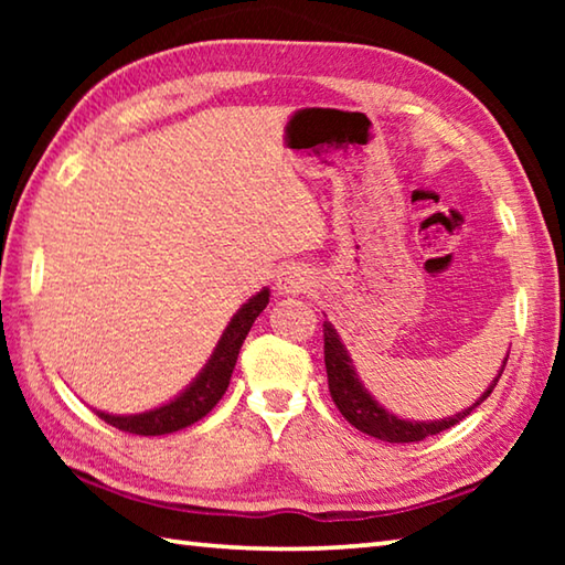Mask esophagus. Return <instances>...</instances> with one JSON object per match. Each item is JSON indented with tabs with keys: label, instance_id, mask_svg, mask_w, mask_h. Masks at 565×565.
Wrapping results in <instances>:
<instances>
[{
	"label": "esophagus",
	"instance_id": "1",
	"mask_svg": "<svg viewBox=\"0 0 565 565\" xmlns=\"http://www.w3.org/2000/svg\"><path fill=\"white\" fill-rule=\"evenodd\" d=\"M311 286H313L311 271H306L299 264L284 266V269L276 274V291L281 296H299V294L311 291Z\"/></svg>",
	"mask_w": 565,
	"mask_h": 565
}]
</instances>
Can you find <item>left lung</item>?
I'll use <instances>...</instances> for the list:
<instances>
[{
	"label": "left lung",
	"instance_id": "8db88e82",
	"mask_svg": "<svg viewBox=\"0 0 565 565\" xmlns=\"http://www.w3.org/2000/svg\"><path fill=\"white\" fill-rule=\"evenodd\" d=\"M323 361H327V376H329V391L341 416L349 420L353 428H359L361 434H369L374 438H381L386 444H411V441H424L426 436L441 434L446 428L456 426L458 420H463L476 406H481L493 386L499 384L503 374L505 361H509V353L501 363L499 374L481 396H478L471 406H466L454 416L446 418H434V420H414V418H401L394 411H388L384 404H379L376 396L363 386L356 366H353V359L347 349V343L341 341L339 331L333 329L331 321H323Z\"/></svg>",
	"mask_w": 565,
	"mask_h": 565
}]
</instances>
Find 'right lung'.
I'll return each instance as SVG.
<instances>
[{
    "label": "right lung",
    "mask_w": 565,
    "mask_h": 565,
    "mask_svg": "<svg viewBox=\"0 0 565 565\" xmlns=\"http://www.w3.org/2000/svg\"><path fill=\"white\" fill-rule=\"evenodd\" d=\"M271 291L264 289L256 291L252 299L242 303L232 321L226 323L222 339L216 341L212 356L204 363V369L191 379V384L179 391L174 398H169L167 404L154 406L149 411H141V414H109V411L94 408L97 416L107 420L109 426L119 428V431L137 434V436H164L174 434L196 424L199 418H204L209 411H212L218 398L226 394L228 379L234 374L238 351H242V343L246 339L248 329L254 327V321L269 303Z\"/></svg>",
    "instance_id": "right-lung-1"
}]
</instances>
